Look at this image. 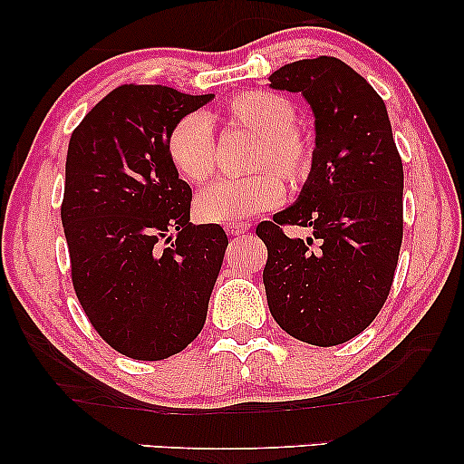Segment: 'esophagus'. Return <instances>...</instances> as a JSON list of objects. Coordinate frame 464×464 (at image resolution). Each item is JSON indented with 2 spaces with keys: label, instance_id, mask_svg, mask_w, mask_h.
I'll list each match as a JSON object with an SVG mask.
<instances>
[{
  "label": "esophagus",
  "instance_id": "34e87169",
  "mask_svg": "<svg viewBox=\"0 0 464 464\" xmlns=\"http://www.w3.org/2000/svg\"><path fill=\"white\" fill-rule=\"evenodd\" d=\"M249 224L246 221H232V224H226V232L232 234V237H243V234L249 232Z\"/></svg>",
  "mask_w": 464,
  "mask_h": 464
}]
</instances>
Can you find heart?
I'll list each match as a JSON object with an SVG mask.
<instances>
[{"label": "heart", "mask_w": 464, "mask_h": 464, "mask_svg": "<svg viewBox=\"0 0 464 464\" xmlns=\"http://www.w3.org/2000/svg\"><path fill=\"white\" fill-rule=\"evenodd\" d=\"M227 122L245 126L257 137L251 154V170L243 179H221L202 189L196 198V215L208 224H232L283 205L287 189L281 173L294 189L310 179L316 167V141L295 126L294 101L270 91H245L226 101ZM167 156L181 179L202 183L215 173V132L205 113H186L167 135Z\"/></svg>", "instance_id": "heart-1"}]
</instances>
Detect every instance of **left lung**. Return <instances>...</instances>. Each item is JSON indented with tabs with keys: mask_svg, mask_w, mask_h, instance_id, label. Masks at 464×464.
I'll return each mask as SVG.
<instances>
[{
	"mask_svg": "<svg viewBox=\"0 0 464 464\" xmlns=\"http://www.w3.org/2000/svg\"><path fill=\"white\" fill-rule=\"evenodd\" d=\"M268 82L302 92L316 130V167L300 198L256 230L268 249V308L295 340L344 344L376 319L395 276L403 238L401 156L382 97L344 61H295ZM287 225L314 234L291 239Z\"/></svg>",
	"mask_w": 464,
	"mask_h": 464,
	"instance_id": "left-lung-1",
	"label": "left lung"
}]
</instances>
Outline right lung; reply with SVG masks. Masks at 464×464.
<instances>
[{"label": "right lung", "mask_w": 464, "mask_h": 464, "mask_svg": "<svg viewBox=\"0 0 464 464\" xmlns=\"http://www.w3.org/2000/svg\"><path fill=\"white\" fill-rule=\"evenodd\" d=\"M211 99L124 84L69 139L61 221L72 283L91 325L130 359L181 353L207 321L227 237L189 224L192 188L169 160L167 135Z\"/></svg>", "instance_id": "right-lung-1"}]
</instances>
